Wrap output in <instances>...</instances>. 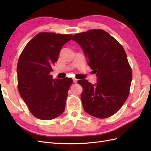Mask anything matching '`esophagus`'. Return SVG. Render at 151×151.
<instances>
[{
    "label": "esophagus",
    "mask_w": 151,
    "mask_h": 151,
    "mask_svg": "<svg viewBox=\"0 0 151 151\" xmlns=\"http://www.w3.org/2000/svg\"><path fill=\"white\" fill-rule=\"evenodd\" d=\"M73 83H77V79H76V78L73 79Z\"/></svg>",
    "instance_id": "34e87169"
}]
</instances>
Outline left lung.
<instances>
[{
	"label": "left lung",
	"instance_id": "obj_1",
	"mask_svg": "<svg viewBox=\"0 0 151 151\" xmlns=\"http://www.w3.org/2000/svg\"><path fill=\"white\" fill-rule=\"evenodd\" d=\"M72 40L83 49L88 63L97 77L93 84L86 79L81 98L86 113L106 118L116 113L129 96L132 79V69L124 48L103 29H91L76 34Z\"/></svg>",
	"mask_w": 151,
	"mask_h": 151
}]
</instances>
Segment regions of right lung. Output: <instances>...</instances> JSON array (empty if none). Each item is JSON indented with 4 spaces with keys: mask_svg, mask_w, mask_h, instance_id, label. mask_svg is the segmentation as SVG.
I'll use <instances>...</instances> for the list:
<instances>
[{
    "mask_svg": "<svg viewBox=\"0 0 151 151\" xmlns=\"http://www.w3.org/2000/svg\"><path fill=\"white\" fill-rule=\"evenodd\" d=\"M71 35L40 33L26 45L17 65L18 90L29 110L40 120H49L65 110L71 78L52 79L50 72L62 47Z\"/></svg>",
    "mask_w": 151,
    "mask_h": 151,
    "instance_id": "obj_1",
    "label": "right lung"
}]
</instances>
